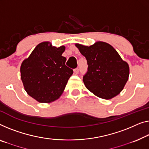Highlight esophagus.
Instances as JSON below:
<instances>
[{
  "instance_id": "1",
  "label": "esophagus",
  "mask_w": 149,
  "mask_h": 149,
  "mask_svg": "<svg viewBox=\"0 0 149 149\" xmlns=\"http://www.w3.org/2000/svg\"><path fill=\"white\" fill-rule=\"evenodd\" d=\"M74 72L75 74H78V73H79V68H75V69H74Z\"/></svg>"
}]
</instances>
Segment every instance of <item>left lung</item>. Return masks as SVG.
Returning a JSON list of instances; mask_svg holds the SVG:
<instances>
[{
	"label": "left lung",
	"instance_id": "8db88e82",
	"mask_svg": "<svg viewBox=\"0 0 149 149\" xmlns=\"http://www.w3.org/2000/svg\"><path fill=\"white\" fill-rule=\"evenodd\" d=\"M75 46L86 58L88 72L83 81L96 96L109 100L119 94L129 76V66L110 44L97 41L90 47Z\"/></svg>",
	"mask_w": 149,
	"mask_h": 149
}]
</instances>
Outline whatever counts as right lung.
Here are the masks:
<instances>
[{
  "instance_id": "right-lung-1",
  "label": "right lung",
  "mask_w": 149,
  "mask_h": 149,
  "mask_svg": "<svg viewBox=\"0 0 149 149\" xmlns=\"http://www.w3.org/2000/svg\"><path fill=\"white\" fill-rule=\"evenodd\" d=\"M65 47L42 42L21 65V78L26 93L39 102L56 100L63 93L73 70L62 56Z\"/></svg>"
}]
</instances>
